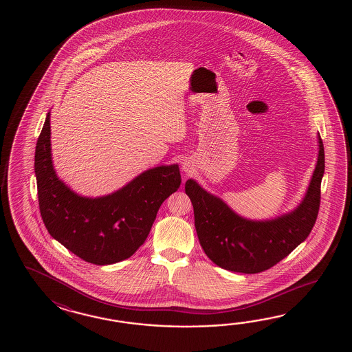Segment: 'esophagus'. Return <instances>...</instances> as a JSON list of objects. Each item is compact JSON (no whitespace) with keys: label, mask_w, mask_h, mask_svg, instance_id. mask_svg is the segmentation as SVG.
I'll list each match as a JSON object with an SVG mask.
<instances>
[{"label":"esophagus","mask_w":352,"mask_h":352,"mask_svg":"<svg viewBox=\"0 0 352 352\" xmlns=\"http://www.w3.org/2000/svg\"><path fill=\"white\" fill-rule=\"evenodd\" d=\"M184 168H185V170H186V167H185V166H184Z\"/></svg>","instance_id":"34e87169"}]
</instances>
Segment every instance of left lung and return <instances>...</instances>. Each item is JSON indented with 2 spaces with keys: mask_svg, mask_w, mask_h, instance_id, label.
Returning <instances> with one entry per match:
<instances>
[{
  "mask_svg": "<svg viewBox=\"0 0 352 352\" xmlns=\"http://www.w3.org/2000/svg\"><path fill=\"white\" fill-rule=\"evenodd\" d=\"M318 158L306 196L292 212L254 221L235 214L221 199L187 179L185 191L194 206L195 228L205 254L220 268L245 274L270 270L285 259L314 228L321 202L324 150L318 135Z\"/></svg>",
  "mask_w": 352,
  "mask_h": 352,
  "instance_id": "8db88e82",
  "label": "left lung"
}]
</instances>
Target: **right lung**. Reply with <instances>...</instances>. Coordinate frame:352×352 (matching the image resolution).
Segmentation results:
<instances>
[{"label": "right lung", "instance_id": "right-lung-1", "mask_svg": "<svg viewBox=\"0 0 352 352\" xmlns=\"http://www.w3.org/2000/svg\"><path fill=\"white\" fill-rule=\"evenodd\" d=\"M50 113L35 150L40 214L46 229L85 262L107 265L129 258L150 234L158 209L177 191V165L158 166L102 197L75 194L56 176L52 161Z\"/></svg>", "mask_w": 352, "mask_h": 352}]
</instances>
